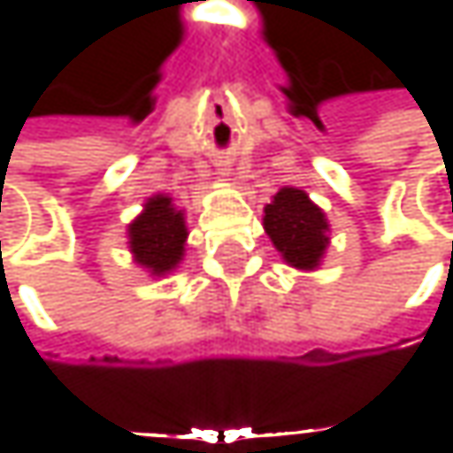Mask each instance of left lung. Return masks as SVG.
<instances>
[{"mask_svg": "<svg viewBox=\"0 0 453 453\" xmlns=\"http://www.w3.org/2000/svg\"><path fill=\"white\" fill-rule=\"evenodd\" d=\"M262 226L286 265L302 273H312L322 265L330 246V223L307 191L283 186L265 207Z\"/></svg>", "mask_w": 453, "mask_h": 453, "instance_id": "obj_1", "label": "left lung"}]
</instances>
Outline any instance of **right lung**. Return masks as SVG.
I'll return each instance as SVG.
<instances>
[{
	"instance_id": "add662e5",
	"label": "right lung",
	"mask_w": 453,
	"mask_h": 453,
	"mask_svg": "<svg viewBox=\"0 0 453 453\" xmlns=\"http://www.w3.org/2000/svg\"><path fill=\"white\" fill-rule=\"evenodd\" d=\"M188 227L183 210L173 204V196L154 194L143 202V210L128 223V249L138 267L151 278H165L183 262Z\"/></svg>"
}]
</instances>
